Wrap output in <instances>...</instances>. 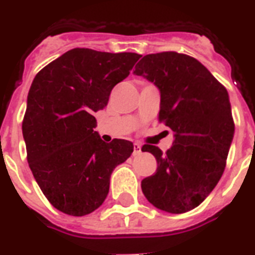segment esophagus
I'll list each match as a JSON object with an SVG mask.
<instances>
[{
	"mask_svg": "<svg viewBox=\"0 0 255 255\" xmlns=\"http://www.w3.org/2000/svg\"><path fill=\"white\" fill-rule=\"evenodd\" d=\"M141 153V145L140 144H137V142H134L133 144V156H137V154H140Z\"/></svg>",
	"mask_w": 255,
	"mask_h": 255,
	"instance_id": "obj_1",
	"label": "esophagus"
}]
</instances>
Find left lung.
I'll use <instances>...</instances> for the list:
<instances>
[{"label":"left lung","instance_id":"1","mask_svg":"<svg viewBox=\"0 0 255 255\" xmlns=\"http://www.w3.org/2000/svg\"><path fill=\"white\" fill-rule=\"evenodd\" d=\"M160 89L158 122L174 132L166 153L145 144L157 170L141 181L153 206L170 214L195 208L220 181L235 133L227 89L191 56L160 52L144 56L134 67Z\"/></svg>","mask_w":255,"mask_h":255}]
</instances>
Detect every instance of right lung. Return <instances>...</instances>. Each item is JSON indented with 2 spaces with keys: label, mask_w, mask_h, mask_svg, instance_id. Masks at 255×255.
<instances>
[{
  "label": "right lung",
  "mask_w": 255,
  "mask_h": 255,
  "mask_svg": "<svg viewBox=\"0 0 255 255\" xmlns=\"http://www.w3.org/2000/svg\"><path fill=\"white\" fill-rule=\"evenodd\" d=\"M140 55L73 48L35 76L22 122L27 161L56 210L92 214L106 199L111 173L133 144H106L94 131V113L107 106L113 88L127 77Z\"/></svg>",
  "instance_id": "obj_1"
}]
</instances>
